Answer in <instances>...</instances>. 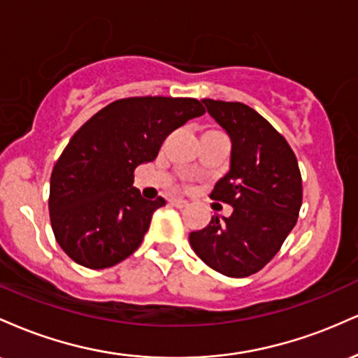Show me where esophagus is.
I'll return each mask as SVG.
<instances>
[{
    "mask_svg": "<svg viewBox=\"0 0 358 358\" xmlns=\"http://www.w3.org/2000/svg\"><path fill=\"white\" fill-rule=\"evenodd\" d=\"M170 205H173V207H176V208H185V207H188V202L183 199H171Z\"/></svg>",
    "mask_w": 358,
    "mask_h": 358,
    "instance_id": "obj_1",
    "label": "esophagus"
}]
</instances>
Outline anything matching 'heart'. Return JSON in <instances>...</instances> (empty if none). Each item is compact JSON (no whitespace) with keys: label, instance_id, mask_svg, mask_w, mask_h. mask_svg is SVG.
<instances>
[{"label":"heart","instance_id":"obj_1","mask_svg":"<svg viewBox=\"0 0 358 358\" xmlns=\"http://www.w3.org/2000/svg\"><path fill=\"white\" fill-rule=\"evenodd\" d=\"M205 133H217V131H215V129H210V131H205ZM205 133H203V134H205Z\"/></svg>","mask_w":358,"mask_h":358}]
</instances>
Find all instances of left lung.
<instances>
[{
    "label": "left lung",
    "mask_w": 358,
    "mask_h": 358,
    "mask_svg": "<svg viewBox=\"0 0 358 358\" xmlns=\"http://www.w3.org/2000/svg\"><path fill=\"white\" fill-rule=\"evenodd\" d=\"M232 139L231 170L215 183L212 200L234 207L213 215L190 244L208 268L229 278L256 274L278 254L296 225L303 202L298 159L281 133L242 102L202 99Z\"/></svg>",
    "instance_id": "1"
}]
</instances>
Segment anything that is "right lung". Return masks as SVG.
<instances>
[{
    "label": "right lung",
    "instance_id": "add662e5",
    "mask_svg": "<svg viewBox=\"0 0 358 358\" xmlns=\"http://www.w3.org/2000/svg\"><path fill=\"white\" fill-rule=\"evenodd\" d=\"M205 113L192 97H126L73 134L53 166L48 210L55 239L89 269L116 266L141 245L163 196L143 199L134 170L153 162L170 133Z\"/></svg>",
    "mask_w": 358,
    "mask_h": 358
}]
</instances>
